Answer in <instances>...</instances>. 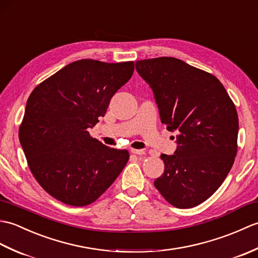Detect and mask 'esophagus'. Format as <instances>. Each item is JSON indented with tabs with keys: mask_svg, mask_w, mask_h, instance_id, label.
Instances as JSON below:
<instances>
[{
	"mask_svg": "<svg viewBox=\"0 0 258 258\" xmlns=\"http://www.w3.org/2000/svg\"><path fill=\"white\" fill-rule=\"evenodd\" d=\"M131 153L135 155H144L145 152L143 150H131Z\"/></svg>",
	"mask_w": 258,
	"mask_h": 258,
	"instance_id": "esophagus-1",
	"label": "esophagus"
}]
</instances>
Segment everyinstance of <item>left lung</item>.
Instances as JSON below:
<instances>
[{
  "instance_id": "8db88e82",
  "label": "left lung",
  "mask_w": 258,
  "mask_h": 258,
  "mask_svg": "<svg viewBox=\"0 0 258 258\" xmlns=\"http://www.w3.org/2000/svg\"><path fill=\"white\" fill-rule=\"evenodd\" d=\"M167 130L176 131L174 155L162 154L165 169L154 186L169 204L190 208L220 187L237 154L238 116L215 76L175 57L136 61Z\"/></svg>"
}]
</instances>
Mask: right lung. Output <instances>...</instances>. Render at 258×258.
<instances>
[{"instance_id": "right-lung-1", "label": "right lung", "mask_w": 258, "mask_h": 258, "mask_svg": "<svg viewBox=\"0 0 258 258\" xmlns=\"http://www.w3.org/2000/svg\"><path fill=\"white\" fill-rule=\"evenodd\" d=\"M134 62L80 59L38 84L26 102L19 138L33 176L54 199L86 206L105 191L130 154L91 138Z\"/></svg>"}]
</instances>
